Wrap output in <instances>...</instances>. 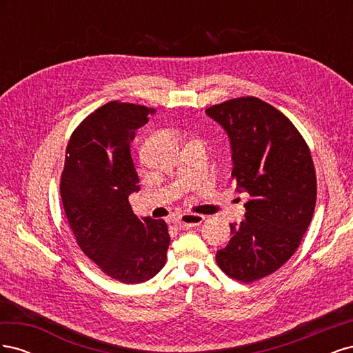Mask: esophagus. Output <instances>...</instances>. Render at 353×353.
Instances as JSON below:
<instances>
[{"label": "esophagus", "instance_id": "obj_1", "mask_svg": "<svg viewBox=\"0 0 353 353\" xmlns=\"http://www.w3.org/2000/svg\"><path fill=\"white\" fill-rule=\"evenodd\" d=\"M205 219L203 215H197V213H183L175 219V223L179 228H185V227H197Z\"/></svg>", "mask_w": 353, "mask_h": 353}]
</instances>
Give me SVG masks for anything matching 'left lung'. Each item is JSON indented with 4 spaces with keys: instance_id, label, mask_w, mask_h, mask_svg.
<instances>
[{
    "instance_id": "1",
    "label": "left lung",
    "mask_w": 353,
    "mask_h": 353,
    "mask_svg": "<svg viewBox=\"0 0 353 353\" xmlns=\"http://www.w3.org/2000/svg\"><path fill=\"white\" fill-rule=\"evenodd\" d=\"M206 114L230 137L231 176L249 193L240 223H230L231 240L216 252L219 268L252 283L292 258L312 221L316 175L311 152L280 110L256 97L210 105Z\"/></svg>"
}]
</instances>
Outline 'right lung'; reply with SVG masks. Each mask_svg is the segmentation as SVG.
Instances as JSON below:
<instances>
[{
  "label": "right lung",
  "instance_id": "1",
  "mask_svg": "<svg viewBox=\"0 0 353 353\" xmlns=\"http://www.w3.org/2000/svg\"><path fill=\"white\" fill-rule=\"evenodd\" d=\"M154 109L110 101L73 131L60 181L69 225L81 250L110 279L144 283L163 268L169 232L163 219L138 218L130 205L140 190L131 141Z\"/></svg>",
  "mask_w": 353,
  "mask_h": 353
}]
</instances>
